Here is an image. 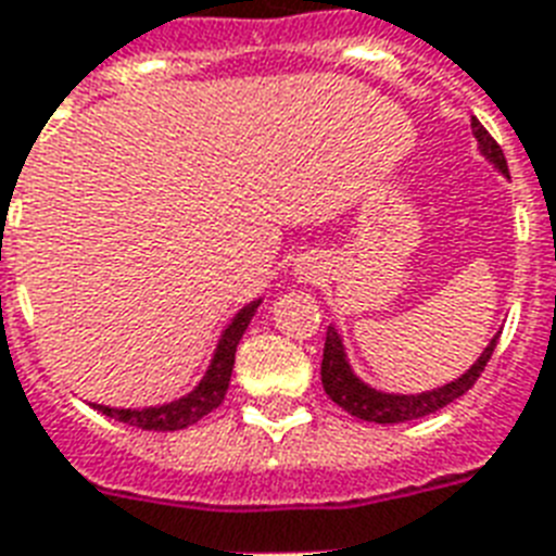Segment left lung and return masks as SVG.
<instances>
[{"label":"left lung","mask_w":556,"mask_h":556,"mask_svg":"<svg viewBox=\"0 0 556 556\" xmlns=\"http://www.w3.org/2000/svg\"><path fill=\"white\" fill-rule=\"evenodd\" d=\"M473 137H477V146H480L482 156L489 162H494V168L500 174L508 176V162H505L503 148L494 142L489 130L482 128L480 119H471ZM500 333L489 342V349L482 351L480 359L468 368L459 380L445 382L442 388H434V391H422V394H386V391H377V388L365 386L354 371H351L349 356H345V349H342L340 331L337 328H328L325 333V349H323V388L325 394L331 396L333 403L345 408L351 417L365 419V422H380V426H388V422H408V419H419L434 414V410L451 405L457 396H463L473 382L480 380L482 368L489 365L491 354L497 349Z\"/></svg>","instance_id":"8db88e82"}]
</instances>
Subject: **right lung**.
<instances>
[{
	"label": "right lung",
	"instance_id": "add662e5",
	"mask_svg": "<svg viewBox=\"0 0 556 556\" xmlns=\"http://www.w3.org/2000/svg\"><path fill=\"white\" fill-rule=\"evenodd\" d=\"M256 308H260V300L248 302L245 308L231 319V325L223 331V340L216 345L214 359L207 365L205 377H202L200 386L193 388L188 396L174 400L168 405H153V408H111V405H93V408L102 410L105 417L119 419L125 426L142 428V431H179V428L200 422L205 414H211V410L223 405L228 382H231L237 345Z\"/></svg>",
	"mask_w": 556,
	"mask_h": 556
}]
</instances>
